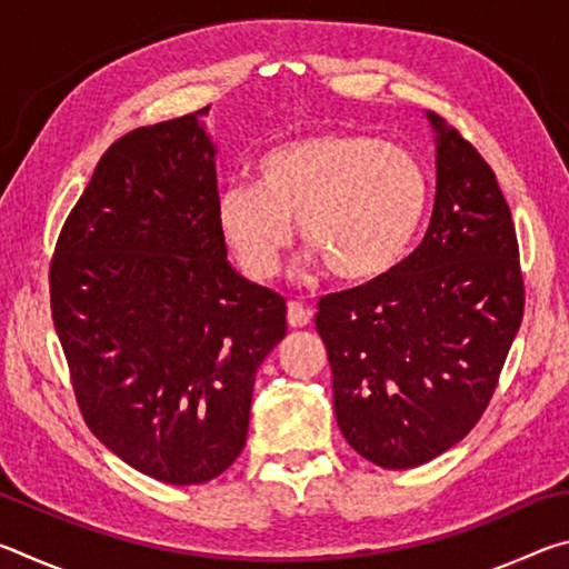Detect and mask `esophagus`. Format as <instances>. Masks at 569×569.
I'll use <instances>...</instances> for the list:
<instances>
[{"label": "esophagus", "mask_w": 569, "mask_h": 569, "mask_svg": "<svg viewBox=\"0 0 569 569\" xmlns=\"http://www.w3.org/2000/svg\"><path fill=\"white\" fill-rule=\"evenodd\" d=\"M311 308H306L303 303H288V323H291V329H303V326L311 323Z\"/></svg>", "instance_id": "esophagus-1"}]
</instances>
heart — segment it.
<instances>
[{
    "label": "heart",
    "mask_w": 569,
    "mask_h": 569,
    "mask_svg": "<svg viewBox=\"0 0 569 569\" xmlns=\"http://www.w3.org/2000/svg\"><path fill=\"white\" fill-rule=\"evenodd\" d=\"M258 186H228L218 223L256 281L273 278L293 223L331 273L363 283L391 273L417 240L429 176L407 148L371 134L323 132L283 142L258 160Z\"/></svg>",
    "instance_id": "1"
}]
</instances>
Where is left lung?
<instances>
[{"mask_svg":"<svg viewBox=\"0 0 569 569\" xmlns=\"http://www.w3.org/2000/svg\"><path fill=\"white\" fill-rule=\"evenodd\" d=\"M437 198L421 243L391 273L323 296L316 331L343 439L411 469L477 427L525 313L512 213L479 150L431 112Z\"/></svg>","mask_w":569,"mask_h":569,"instance_id":"8db88e82","label":"left lung"}]
</instances>
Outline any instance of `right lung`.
<instances>
[{
  "label": "right lung",
  "instance_id": "obj_1",
  "mask_svg": "<svg viewBox=\"0 0 569 569\" xmlns=\"http://www.w3.org/2000/svg\"><path fill=\"white\" fill-rule=\"evenodd\" d=\"M206 114L114 140L50 261L84 423L124 465L178 487L243 451L258 366L288 331L283 296L226 261Z\"/></svg>",
  "mask_w": 569,
  "mask_h": 569
}]
</instances>
